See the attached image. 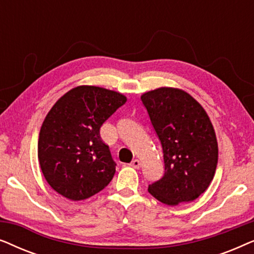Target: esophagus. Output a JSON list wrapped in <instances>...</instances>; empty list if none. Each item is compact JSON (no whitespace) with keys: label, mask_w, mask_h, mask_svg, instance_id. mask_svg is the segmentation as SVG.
I'll return each instance as SVG.
<instances>
[{"label":"esophagus","mask_w":254,"mask_h":254,"mask_svg":"<svg viewBox=\"0 0 254 254\" xmlns=\"http://www.w3.org/2000/svg\"><path fill=\"white\" fill-rule=\"evenodd\" d=\"M130 165L133 166L134 169H140L142 164H141V161H138V159H133L130 163Z\"/></svg>","instance_id":"obj_1"}]
</instances>
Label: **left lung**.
Segmentation results:
<instances>
[{
	"label": "left lung",
	"instance_id": "obj_1",
	"mask_svg": "<svg viewBox=\"0 0 254 254\" xmlns=\"http://www.w3.org/2000/svg\"><path fill=\"white\" fill-rule=\"evenodd\" d=\"M161 141L165 172L149 185L168 206L190 202L208 189L216 171L218 147L213 124L202 106L182 89L163 86L141 96Z\"/></svg>",
	"mask_w": 254,
	"mask_h": 254
}]
</instances>
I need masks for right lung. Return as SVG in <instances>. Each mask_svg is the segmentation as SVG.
Returning a JSON list of instances; mask_svg holds the SVG:
<instances>
[{
    "mask_svg": "<svg viewBox=\"0 0 254 254\" xmlns=\"http://www.w3.org/2000/svg\"><path fill=\"white\" fill-rule=\"evenodd\" d=\"M126 102V96L113 90L79 85L54 104L40 128L38 159L55 192L79 201L109 185L116 163L99 130Z\"/></svg>",
    "mask_w": 254,
    "mask_h": 254,
    "instance_id": "1",
    "label": "right lung"
}]
</instances>
